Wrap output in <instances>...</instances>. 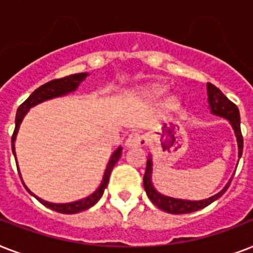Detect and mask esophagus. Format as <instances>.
<instances>
[{
    "instance_id": "1",
    "label": "esophagus",
    "mask_w": 253,
    "mask_h": 253,
    "mask_svg": "<svg viewBox=\"0 0 253 253\" xmlns=\"http://www.w3.org/2000/svg\"><path fill=\"white\" fill-rule=\"evenodd\" d=\"M147 143V138L143 134L139 132H132L128 135V138L126 140L127 147H138V146H144Z\"/></svg>"
}]
</instances>
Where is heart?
Returning a JSON list of instances; mask_svg holds the SVG:
<instances>
[{
	"label": "heart",
	"instance_id": "obj_1",
	"mask_svg": "<svg viewBox=\"0 0 253 253\" xmlns=\"http://www.w3.org/2000/svg\"><path fill=\"white\" fill-rule=\"evenodd\" d=\"M143 94H144V97H147V98L150 99H162L163 97H164V94H166V87L160 86V85H151V86L146 87L144 90H143ZM168 105L170 107H176V101H173V99H170L168 102Z\"/></svg>",
	"mask_w": 253,
	"mask_h": 253
}]
</instances>
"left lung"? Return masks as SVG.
<instances>
[{
	"mask_svg": "<svg viewBox=\"0 0 253 253\" xmlns=\"http://www.w3.org/2000/svg\"><path fill=\"white\" fill-rule=\"evenodd\" d=\"M208 98H209V107L211 114H215L218 117L226 118L230 121L232 128L235 131L236 142H238V150H239V158L242 156L243 152V136H242V130H240V114L239 109L235 103L231 102L222 91L215 86V85L208 83ZM152 159L151 156L147 160L146 173L143 177V184H144V189L148 198L152 201V204L155 206H158L159 209H162L164 211L170 212V214H186V212H193L201 209L206 208L210 204H212L214 201L220 198L223 196L224 192L227 190L231 180L228 181L226 186H224L219 193H216L215 196L206 198V200L201 201H188V200H178V198H172V197L163 196L154 188L152 185Z\"/></svg>",
	"mask_w": 253,
	"mask_h": 253,
	"instance_id": "obj_1",
	"label": "left lung"
}]
</instances>
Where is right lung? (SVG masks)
<instances>
[{
  "label": "right lung",
  "instance_id": "add662e5",
  "mask_svg": "<svg viewBox=\"0 0 253 253\" xmlns=\"http://www.w3.org/2000/svg\"><path fill=\"white\" fill-rule=\"evenodd\" d=\"M86 76L87 73H76V75H71V76L63 77V79L48 81L47 84L42 85V86L38 87L37 90H34L29 98L26 99L25 102L18 107L17 115H15V130H14L13 136H11V150H13L14 156H15V147H14V143H15V138H17L21 122L23 121V117L27 114V111H29L33 106H35L38 103L44 102L47 99L56 98V97H61V95L72 93V91H75L77 87H79L81 81L85 80V77ZM121 155H122V147H118V148L113 152L110 160L107 163V167L106 169H105V173H103L102 181H101V184H99V186L97 188V190H95L94 193H91L90 196H87L86 198L75 201V202H69V204H52V202H47V201L42 200V198L35 196V194L26 186L25 182H23V181H22V182L25 185V188L29 190L30 194L35 197L42 205H44L45 208L51 209V210H55V211L57 212H61V214H76V212L84 211V210L91 208L93 205H95L98 202L99 198L102 197L103 192H105V188L107 186L111 170L114 168L115 163L118 162L119 158H121ZM15 163H17V159H15ZM18 173H19V169H18ZM19 177H21L22 180L21 173H19Z\"/></svg>",
  "mask_w": 253,
  "mask_h": 253
}]
</instances>
